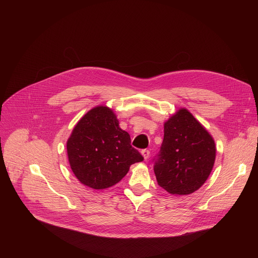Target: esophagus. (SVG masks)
<instances>
[{
	"instance_id": "esophagus-1",
	"label": "esophagus",
	"mask_w": 258,
	"mask_h": 258,
	"mask_svg": "<svg viewBox=\"0 0 258 258\" xmlns=\"http://www.w3.org/2000/svg\"><path fill=\"white\" fill-rule=\"evenodd\" d=\"M141 153H142V155H143V157H144V159H145V160L148 159V158H149V156H150V151H149V150H147V149L142 150V151H141Z\"/></svg>"
}]
</instances>
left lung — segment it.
I'll return each mask as SVG.
<instances>
[{"mask_svg":"<svg viewBox=\"0 0 258 258\" xmlns=\"http://www.w3.org/2000/svg\"><path fill=\"white\" fill-rule=\"evenodd\" d=\"M212 136L186 108L164 122V138L154 172L158 185L171 195H189L208 178L215 161Z\"/></svg>","mask_w":258,"mask_h":258,"instance_id":"obj_1","label":"left lung"}]
</instances>
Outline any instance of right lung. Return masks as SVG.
<instances>
[{
  "label": "right lung",
  "mask_w": 258,
  "mask_h": 258,
  "mask_svg": "<svg viewBox=\"0 0 258 258\" xmlns=\"http://www.w3.org/2000/svg\"><path fill=\"white\" fill-rule=\"evenodd\" d=\"M72 172L83 185L103 190L114 186L132 164L144 160L111 108L96 106L78 121L66 144Z\"/></svg>",
  "instance_id": "add662e5"
}]
</instances>
